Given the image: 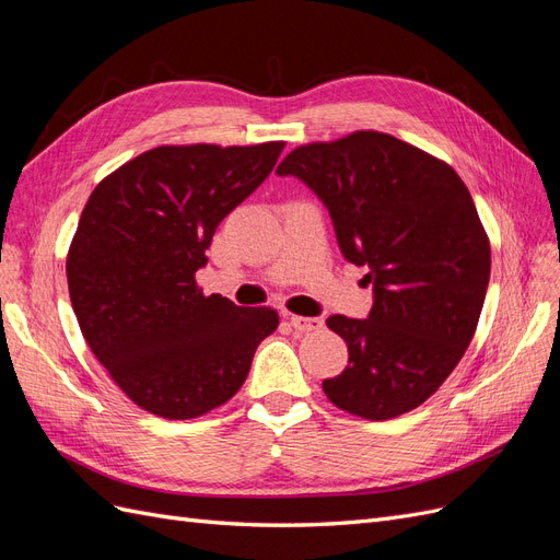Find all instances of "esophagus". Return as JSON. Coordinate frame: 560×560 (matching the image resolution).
Here are the masks:
<instances>
[{
	"label": "esophagus",
	"mask_w": 560,
	"mask_h": 560,
	"mask_svg": "<svg viewBox=\"0 0 560 560\" xmlns=\"http://www.w3.org/2000/svg\"><path fill=\"white\" fill-rule=\"evenodd\" d=\"M287 319H290V325H292L296 331H317V329H322V325H325V319H322V317L290 315Z\"/></svg>",
	"instance_id": "obj_1"
}]
</instances>
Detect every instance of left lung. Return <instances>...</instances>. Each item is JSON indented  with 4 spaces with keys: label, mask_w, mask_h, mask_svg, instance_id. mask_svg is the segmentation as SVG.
I'll return each mask as SVG.
<instances>
[{
    "label": "left lung",
    "mask_w": 560,
    "mask_h": 560,
    "mask_svg": "<svg viewBox=\"0 0 560 560\" xmlns=\"http://www.w3.org/2000/svg\"><path fill=\"white\" fill-rule=\"evenodd\" d=\"M278 175H296L329 208L338 245L366 266V319L331 315L348 366L322 389L338 409L389 420L428 401L463 360L490 278V241L453 167L378 130L292 149Z\"/></svg>",
    "instance_id": "left-lung-1"
}]
</instances>
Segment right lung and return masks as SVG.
I'll return each instance as SVG.
<instances>
[{
    "instance_id": "right-lung-1",
    "label": "right lung",
    "mask_w": 560,
    "mask_h": 560,
    "mask_svg": "<svg viewBox=\"0 0 560 560\" xmlns=\"http://www.w3.org/2000/svg\"><path fill=\"white\" fill-rule=\"evenodd\" d=\"M284 142L161 144L100 182L67 252L79 329L140 409L191 420L243 387L278 311L206 296L196 270L219 222L270 175Z\"/></svg>"
}]
</instances>
